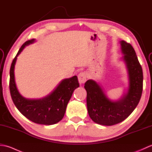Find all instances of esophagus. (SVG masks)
Returning a JSON list of instances; mask_svg holds the SVG:
<instances>
[{
  "instance_id": "esophagus-1",
  "label": "esophagus",
  "mask_w": 152,
  "mask_h": 152,
  "mask_svg": "<svg viewBox=\"0 0 152 152\" xmlns=\"http://www.w3.org/2000/svg\"><path fill=\"white\" fill-rule=\"evenodd\" d=\"M78 81H79L80 84L82 85L87 81V79H88V75H87V74L86 72H80L78 74Z\"/></svg>"
}]
</instances>
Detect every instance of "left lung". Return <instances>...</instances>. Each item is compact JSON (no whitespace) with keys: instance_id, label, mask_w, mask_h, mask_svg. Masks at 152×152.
I'll return each instance as SVG.
<instances>
[{"instance_id":"8db88e82","label":"left lung","mask_w":152,"mask_h":152,"mask_svg":"<svg viewBox=\"0 0 152 152\" xmlns=\"http://www.w3.org/2000/svg\"><path fill=\"white\" fill-rule=\"evenodd\" d=\"M120 44L129 80L128 91L119 101H112L94 80H89L85 83L89 115L100 125L110 126L125 120L137 106L142 93V69L136 52L129 43L121 40Z\"/></svg>"}]
</instances>
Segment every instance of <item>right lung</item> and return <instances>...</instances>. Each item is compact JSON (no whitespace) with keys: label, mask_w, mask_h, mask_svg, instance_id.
<instances>
[{"label":"right lung","mask_w":152,"mask_h":152,"mask_svg":"<svg viewBox=\"0 0 152 152\" xmlns=\"http://www.w3.org/2000/svg\"><path fill=\"white\" fill-rule=\"evenodd\" d=\"M34 42V39L25 42L13 59L10 70V91L16 108L28 119L38 124L53 125L63 119L74 90L80 85L78 78L74 76L62 80L50 95L42 99H28L21 96L15 82V64L18 55L25 47Z\"/></svg>","instance_id":"1"}]
</instances>
